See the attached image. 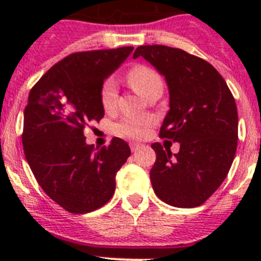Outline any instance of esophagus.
Instances as JSON below:
<instances>
[{
    "label": "esophagus",
    "mask_w": 261,
    "mask_h": 261,
    "mask_svg": "<svg viewBox=\"0 0 261 261\" xmlns=\"http://www.w3.org/2000/svg\"><path fill=\"white\" fill-rule=\"evenodd\" d=\"M129 146H130V150L132 151H137L140 147H142V145L138 144V142H130V144H129Z\"/></svg>",
    "instance_id": "obj_1"
}]
</instances>
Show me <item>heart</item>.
<instances>
[{"instance_id": "heart-1", "label": "heart", "mask_w": 261, "mask_h": 261, "mask_svg": "<svg viewBox=\"0 0 261 261\" xmlns=\"http://www.w3.org/2000/svg\"><path fill=\"white\" fill-rule=\"evenodd\" d=\"M130 86L141 95L147 96L156 87L163 86L162 77L146 65L133 66L128 73ZM100 103L106 111L115 110L117 103V85L114 78L105 81L100 89ZM154 120L149 116H126L115 125V133L126 138H144L149 135Z\"/></svg>"}]
</instances>
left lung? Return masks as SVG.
Masks as SVG:
<instances>
[{
	"mask_svg": "<svg viewBox=\"0 0 261 261\" xmlns=\"http://www.w3.org/2000/svg\"><path fill=\"white\" fill-rule=\"evenodd\" d=\"M144 57L166 78L170 110L159 137L180 144L179 153L154 142L150 170L159 199L176 208L204 204L227 176L238 146V112L222 75L208 61L179 48L141 45Z\"/></svg>",
	"mask_w": 261,
	"mask_h": 261,
	"instance_id": "1",
	"label": "left lung"
}]
</instances>
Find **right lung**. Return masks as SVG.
Listing matches in <instances>:
<instances>
[{
	"instance_id": "add662e5",
	"label": "right lung",
	"mask_w": 261,
	"mask_h": 261,
	"mask_svg": "<svg viewBox=\"0 0 261 261\" xmlns=\"http://www.w3.org/2000/svg\"><path fill=\"white\" fill-rule=\"evenodd\" d=\"M133 47L71 53L31 89L24 108L23 150L39 186L70 213L99 209L114 196L115 176L130 155L114 137L95 150L84 129L105 116L100 89Z\"/></svg>"
}]
</instances>
